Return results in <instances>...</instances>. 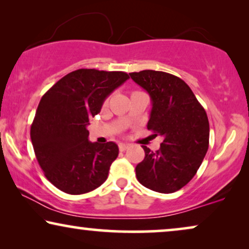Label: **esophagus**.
<instances>
[{
    "label": "esophagus",
    "instance_id": "obj_1",
    "mask_svg": "<svg viewBox=\"0 0 249 249\" xmlns=\"http://www.w3.org/2000/svg\"><path fill=\"white\" fill-rule=\"evenodd\" d=\"M128 148H129L128 144H124V142H120V144H119V149H120L121 152H124L125 149H128Z\"/></svg>",
    "mask_w": 249,
    "mask_h": 249
}]
</instances>
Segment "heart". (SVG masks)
<instances>
[{
	"label": "heart",
	"instance_id": "obj_1",
	"mask_svg": "<svg viewBox=\"0 0 249 249\" xmlns=\"http://www.w3.org/2000/svg\"><path fill=\"white\" fill-rule=\"evenodd\" d=\"M135 93H138V91H135ZM135 93H132V94H135ZM105 103H107V101H105Z\"/></svg>",
	"mask_w": 249,
	"mask_h": 249
}]
</instances>
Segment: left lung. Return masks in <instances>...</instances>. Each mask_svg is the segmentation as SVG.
Segmentation results:
<instances>
[{
  "label": "left lung",
  "mask_w": 249,
  "mask_h": 249,
  "mask_svg": "<svg viewBox=\"0 0 249 249\" xmlns=\"http://www.w3.org/2000/svg\"><path fill=\"white\" fill-rule=\"evenodd\" d=\"M129 74L151 96L147 129L163 137L159 151L142 146L145 158L136 166V177L146 188L175 193L194 178L205 158L210 139L207 114L179 77L154 70Z\"/></svg>",
  "instance_id": "left-lung-1"
}]
</instances>
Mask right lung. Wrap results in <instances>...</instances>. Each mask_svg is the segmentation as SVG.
<instances>
[{"label": "right lung", "instance_id": "add662e5", "mask_svg": "<svg viewBox=\"0 0 249 249\" xmlns=\"http://www.w3.org/2000/svg\"><path fill=\"white\" fill-rule=\"evenodd\" d=\"M129 79L122 71L79 69L53 85L40 100L30 138L44 175L57 189L80 195L107 179L119 148L113 142L88 141L89 119L105 98Z\"/></svg>", "mask_w": 249, "mask_h": 249}]
</instances>
